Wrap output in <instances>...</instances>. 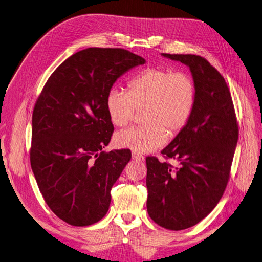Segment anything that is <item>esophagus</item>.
Wrapping results in <instances>:
<instances>
[{
    "label": "esophagus",
    "instance_id": "34e87169",
    "mask_svg": "<svg viewBox=\"0 0 262 262\" xmlns=\"http://www.w3.org/2000/svg\"><path fill=\"white\" fill-rule=\"evenodd\" d=\"M132 160L136 161V162H143L144 157L140 155V154H138V153H136V152H133L132 153Z\"/></svg>",
    "mask_w": 262,
    "mask_h": 262
}]
</instances>
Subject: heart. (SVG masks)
Wrapping results in <instances>:
<instances>
[{"label":"heart","mask_w":262,"mask_h":262,"mask_svg":"<svg viewBox=\"0 0 262 262\" xmlns=\"http://www.w3.org/2000/svg\"><path fill=\"white\" fill-rule=\"evenodd\" d=\"M195 105V85L185 73L169 69L148 68L134 76L128 92L113 89L107 94L106 107L110 121L118 128L128 125L142 113L140 126L116 133L119 148L149 153L163 146L167 139L185 129Z\"/></svg>","instance_id":"b5f03b06"}]
</instances>
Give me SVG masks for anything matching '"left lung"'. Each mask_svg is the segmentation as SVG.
<instances>
[{"label":"left lung","instance_id":"left-lung-1","mask_svg":"<svg viewBox=\"0 0 262 262\" xmlns=\"http://www.w3.org/2000/svg\"><path fill=\"white\" fill-rule=\"evenodd\" d=\"M164 57L188 66L195 85L191 118L162 154L172 166L146 157L147 212L160 226L180 231L199 223L216 207L231 173L238 141L231 93L224 77L200 55Z\"/></svg>","mask_w":262,"mask_h":262}]
</instances>
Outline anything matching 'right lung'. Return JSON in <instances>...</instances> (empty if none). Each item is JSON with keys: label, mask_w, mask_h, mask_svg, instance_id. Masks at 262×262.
<instances>
[{"label": "right lung", "mask_w": 262, "mask_h": 262, "mask_svg": "<svg viewBox=\"0 0 262 262\" xmlns=\"http://www.w3.org/2000/svg\"><path fill=\"white\" fill-rule=\"evenodd\" d=\"M144 63L120 48L84 49L61 63L36 101L31 169L46 203L70 225H92L108 212L110 190L131 152L102 150L114 132L107 94L118 77Z\"/></svg>", "instance_id": "1"}]
</instances>
